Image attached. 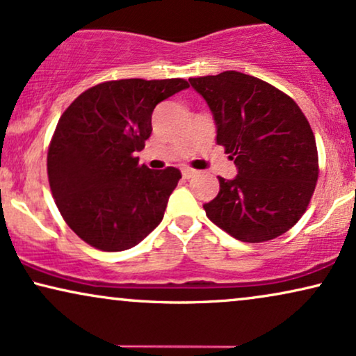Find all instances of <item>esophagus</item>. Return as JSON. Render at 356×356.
Segmentation results:
<instances>
[{"label":"esophagus","instance_id":"obj_1","mask_svg":"<svg viewBox=\"0 0 356 356\" xmlns=\"http://www.w3.org/2000/svg\"><path fill=\"white\" fill-rule=\"evenodd\" d=\"M181 173H183V177L186 178V179H189V178H193L196 175V170H193V168H189V167H184L183 170H181Z\"/></svg>","mask_w":356,"mask_h":356}]
</instances>
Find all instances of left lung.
Here are the masks:
<instances>
[{
	"instance_id": "obj_1",
	"label": "left lung",
	"mask_w": 356,
	"mask_h": 356,
	"mask_svg": "<svg viewBox=\"0 0 356 356\" xmlns=\"http://www.w3.org/2000/svg\"><path fill=\"white\" fill-rule=\"evenodd\" d=\"M206 99L219 145L238 175L219 177L206 216L240 242L276 238L306 212L317 178L316 137L299 106L260 78L240 72L189 78Z\"/></svg>"
}]
</instances>
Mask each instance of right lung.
<instances>
[{
    "mask_svg": "<svg viewBox=\"0 0 356 356\" xmlns=\"http://www.w3.org/2000/svg\"><path fill=\"white\" fill-rule=\"evenodd\" d=\"M188 86L183 78L104 81L83 91L58 119L47 154L50 191L88 245L127 250L161 222L181 173L138 165L136 152L150 137L155 106Z\"/></svg>",
    "mask_w": 356,
    "mask_h": 356,
    "instance_id": "obj_1",
    "label": "right lung"
}]
</instances>
